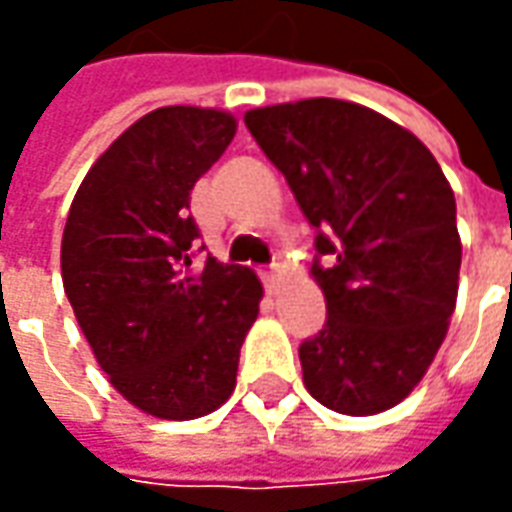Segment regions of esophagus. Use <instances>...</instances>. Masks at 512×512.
I'll use <instances>...</instances> for the list:
<instances>
[{"instance_id":"1","label":"esophagus","mask_w":512,"mask_h":512,"mask_svg":"<svg viewBox=\"0 0 512 512\" xmlns=\"http://www.w3.org/2000/svg\"><path fill=\"white\" fill-rule=\"evenodd\" d=\"M260 277H263V285H266L268 293H277L279 288V266L274 263L271 268H266V271H260Z\"/></svg>"}]
</instances>
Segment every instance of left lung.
Here are the masks:
<instances>
[{"label": "left lung", "mask_w": 512, "mask_h": 512, "mask_svg": "<svg viewBox=\"0 0 512 512\" xmlns=\"http://www.w3.org/2000/svg\"><path fill=\"white\" fill-rule=\"evenodd\" d=\"M315 227L326 323L299 345L310 395L367 417L397 406L444 343L461 271L455 194L417 136L337 98L246 112Z\"/></svg>", "instance_id": "1"}]
</instances>
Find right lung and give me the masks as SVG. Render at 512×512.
Returning <instances> with one entry per match:
<instances>
[{
    "label": "right lung",
    "mask_w": 512,
    "mask_h": 512,
    "mask_svg": "<svg viewBox=\"0 0 512 512\" xmlns=\"http://www.w3.org/2000/svg\"><path fill=\"white\" fill-rule=\"evenodd\" d=\"M233 136L235 117L219 109L139 117L90 167L62 233V285L98 365L158 419L205 417L233 395L263 299L252 268L216 257L191 268L189 194Z\"/></svg>",
    "instance_id": "add662e5"
}]
</instances>
